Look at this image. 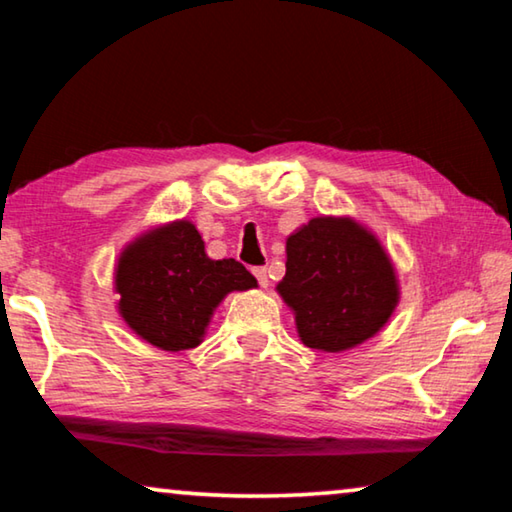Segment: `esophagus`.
Listing matches in <instances>:
<instances>
[{
  "instance_id": "1",
  "label": "esophagus",
  "mask_w": 512,
  "mask_h": 512,
  "mask_svg": "<svg viewBox=\"0 0 512 512\" xmlns=\"http://www.w3.org/2000/svg\"><path fill=\"white\" fill-rule=\"evenodd\" d=\"M253 275L257 277V282H259V287H268V273H266V268L264 266H255L253 268Z\"/></svg>"
}]
</instances>
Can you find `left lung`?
<instances>
[{"label": "left lung", "instance_id": "left-lung-1", "mask_svg": "<svg viewBox=\"0 0 512 512\" xmlns=\"http://www.w3.org/2000/svg\"><path fill=\"white\" fill-rule=\"evenodd\" d=\"M277 291L296 311L302 343L341 352L377 334L397 305V282L379 241L350 219H311L287 239Z\"/></svg>", "mask_w": 512, "mask_h": 512}]
</instances>
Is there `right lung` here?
<instances>
[{"instance_id": "1", "label": "right lung", "mask_w": 512, "mask_h": 512, "mask_svg": "<svg viewBox=\"0 0 512 512\" xmlns=\"http://www.w3.org/2000/svg\"><path fill=\"white\" fill-rule=\"evenodd\" d=\"M119 311L144 341L167 352L201 343L225 293L257 287L237 259H210L192 223L178 221L137 239L119 257Z\"/></svg>"}]
</instances>
